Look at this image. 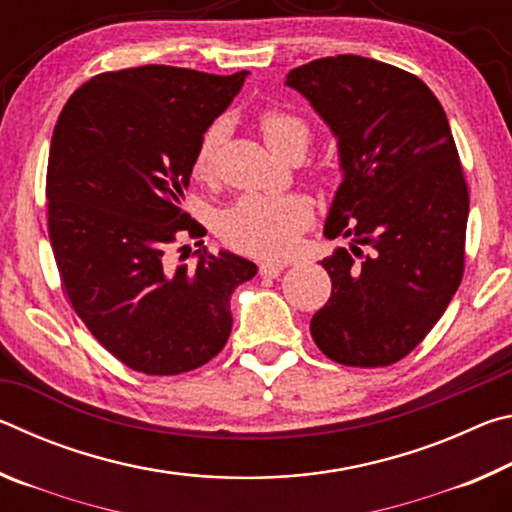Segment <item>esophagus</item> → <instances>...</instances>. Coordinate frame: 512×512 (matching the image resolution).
I'll return each instance as SVG.
<instances>
[{
  "label": "esophagus",
  "instance_id": "esophagus-1",
  "mask_svg": "<svg viewBox=\"0 0 512 512\" xmlns=\"http://www.w3.org/2000/svg\"><path fill=\"white\" fill-rule=\"evenodd\" d=\"M284 271V264L280 262H262L259 264V275L262 277H277Z\"/></svg>",
  "mask_w": 512,
  "mask_h": 512
}]
</instances>
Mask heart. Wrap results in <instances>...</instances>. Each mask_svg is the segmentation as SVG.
Instances as JSON below:
<instances>
[{
  "label": "heart",
  "instance_id": "heart-1",
  "mask_svg": "<svg viewBox=\"0 0 512 512\" xmlns=\"http://www.w3.org/2000/svg\"><path fill=\"white\" fill-rule=\"evenodd\" d=\"M259 128H262L266 144L282 155L293 151L305 153L309 144L307 121L284 108L262 110ZM225 135H228V121L219 117L198 137L192 160L196 176H212ZM311 221H314V205L307 196L246 194L221 212L216 230H219L223 244L237 253L280 259L298 246L300 235L309 228Z\"/></svg>",
  "mask_w": 512,
  "mask_h": 512
}]
</instances>
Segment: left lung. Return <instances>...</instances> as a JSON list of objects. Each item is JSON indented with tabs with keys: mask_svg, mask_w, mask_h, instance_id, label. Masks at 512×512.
Here are the masks:
<instances>
[{
	"mask_svg": "<svg viewBox=\"0 0 512 512\" xmlns=\"http://www.w3.org/2000/svg\"><path fill=\"white\" fill-rule=\"evenodd\" d=\"M287 85L339 137L343 183L325 237L354 239L320 262L332 296L311 336L343 366H391L422 343L463 280L470 192L452 128L427 83L372 58L311 60Z\"/></svg>",
	"mask_w": 512,
	"mask_h": 512,
	"instance_id": "obj_1",
	"label": "left lung"
}]
</instances>
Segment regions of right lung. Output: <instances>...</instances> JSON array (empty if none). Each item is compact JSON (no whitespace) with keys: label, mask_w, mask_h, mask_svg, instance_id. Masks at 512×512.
<instances>
[{"label":"right lung","mask_w":512,"mask_h":512,"mask_svg":"<svg viewBox=\"0 0 512 512\" xmlns=\"http://www.w3.org/2000/svg\"><path fill=\"white\" fill-rule=\"evenodd\" d=\"M246 74L103 72L67 99L51 135L47 230L63 293L94 339L144 375L214 359L232 329V291L257 273L225 250H196L194 264L178 266L167 253L180 235H205L183 210V192L198 137Z\"/></svg>","instance_id":"obj_1"}]
</instances>
